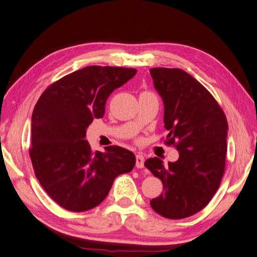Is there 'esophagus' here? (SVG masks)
<instances>
[{
	"label": "esophagus",
	"instance_id": "34e87169",
	"mask_svg": "<svg viewBox=\"0 0 257 257\" xmlns=\"http://www.w3.org/2000/svg\"><path fill=\"white\" fill-rule=\"evenodd\" d=\"M143 165H145V158H143L142 154H137V156H136V166L138 169H142Z\"/></svg>",
	"mask_w": 257,
	"mask_h": 257
}]
</instances>
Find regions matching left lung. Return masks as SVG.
I'll use <instances>...</instances> for the list:
<instances>
[{
    "label": "left lung",
    "mask_w": 257,
    "mask_h": 257,
    "mask_svg": "<svg viewBox=\"0 0 257 257\" xmlns=\"http://www.w3.org/2000/svg\"><path fill=\"white\" fill-rule=\"evenodd\" d=\"M150 73L164 103L165 143L180 153L169 165L159 158L145 162L164 189L150 205L164 218L184 219L204 209L220 186L228 121L210 92L187 72L153 68Z\"/></svg>",
    "instance_id": "left-lung-1"
}]
</instances>
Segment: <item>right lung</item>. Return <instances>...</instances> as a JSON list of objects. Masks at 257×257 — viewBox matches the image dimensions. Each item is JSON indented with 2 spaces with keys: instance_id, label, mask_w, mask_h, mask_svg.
Masks as SVG:
<instances>
[{
  "instance_id": "right-lung-1",
  "label": "right lung",
  "mask_w": 257,
  "mask_h": 257,
  "mask_svg": "<svg viewBox=\"0 0 257 257\" xmlns=\"http://www.w3.org/2000/svg\"><path fill=\"white\" fill-rule=\"evenodd\" d=\"M136 73L91 65L52 83L36 104L29 157L40 185L64 209L82 212L98 206L115 178L133 171V152L118 146L94 152L84 138L93 119L104 116L109 95Z\"/></svg>"
}]
</instances>
